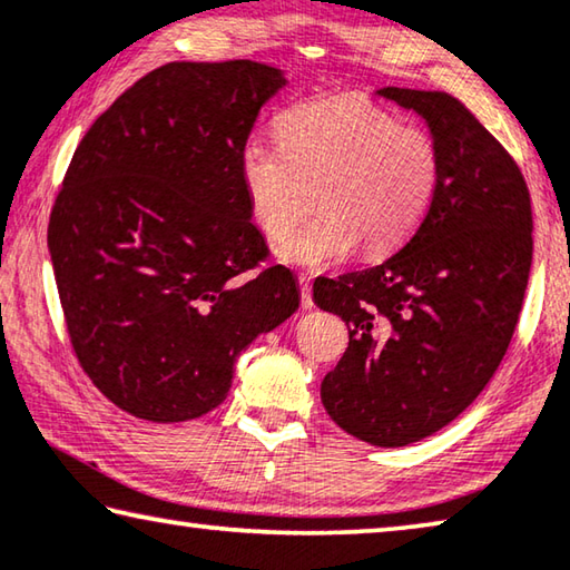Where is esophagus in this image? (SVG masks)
Here are the masks:
<instances>
[{"label":"esophagus","mask_w":570,"mask_h":570,"mask_svg":"<svg viewBox=\"0 0 570 570\" xmlns=\"http://www.w3.org/2000/svg\"><path fill=\"white\" fill-rule=\"evenodd\" d=\"M299 286H302V306L304 309H312L314 302H312V284H309V276H299Z\"/></svg>","instance_id":"1"}]
</instances>
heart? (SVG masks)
<instances>
[{
  "label": "heart",
  "instance_id": "obj_1",
  "mask_svg": "<svg viewBox=\"0 0 570 570\" xmlns=\"http://www.w3.org/2000/svg\"><path fill=\"white\" fill-rule=\"evenodd\" d=\"M282 141L250 137L240 149V183L250 213L271 238H286L309 210H322L282 246L286 264L327 268L363 240L383 253L411 236L436 197L441 155L419 126H401L363 96H332L292 108Z\"/></svg>",
  "mask_w": 570,
  "mask_h": 570
}]
</instances>
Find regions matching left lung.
I'll return each mask as SVG.
<instances>
[{"label":"left lung","mask_w":570,"mask_h":570,"mask_svg":"<svg viewBox=\"0 0 570 570\" xmlns=\"http://www.w3.org/2000/svg\"><path fill=\"white\" fill-rule=\"evenodd\" d=\"M426 119L441 155L436 197L381 266L314 282V304L347 322L350 345L322 381L342 431L405 446L444 429L490 383L518 324L532 264L520 167L444 90L381 88Z\"/></svg>","instance_id":"8db88e82"}]
</instances>
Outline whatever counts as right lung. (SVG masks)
<instances>
[{
	"label": "right lung",
	"mask_w": 570,
	"mask_h": 570,
	"mask_svg": "<svg viewBox=\"0 0 570 570\" xmlns=\"http://www.w3.org/2000/svg\"><path fill=\"white\" fill-rule=\"evenodd\" d=\"M286 86L253 60L167 62L78 144L48 225L70 345L121 411L155 423L218 409L233 365L299 309L240 183L261 106Z\"/></svg>",
	"instance_id": "1"
}]
</instances>
